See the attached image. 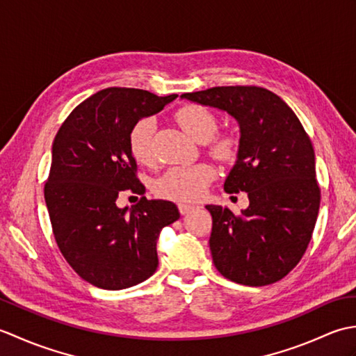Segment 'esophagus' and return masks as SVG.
Masks as SVG:
<instances>
[{
    "label": "esophagus",
    "instance_id": "obj_1",
    "mask_svg": "<svg viewBox=\"0 0 356 356\" xmlns=\"http://www.w3.org/2000/svg\"><path fill=\"white\" fill-rule=\"evenodd\" d=\"M194 209H195L194 205H186V203H179V211H180V214H182V216H185V214H188V213H191V211H194Z\"/></svg>",
    "mask_w": 356,
    "mask_h": 356
}]
</instances>
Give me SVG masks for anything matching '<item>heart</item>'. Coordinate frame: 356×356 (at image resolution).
I'll list each match as a JSON object with an SVG mask.
<instances>
[{
    "label": "heart",
    "instance_id": "1",
    "mask_svg": "<svg viewBox=\"0 0 356 356\" xmlns=\"http://www.w3.org/2000/svg\"><path fill=\"white\" fill-rule=\"evenodd\" d=\"M176 120L180 128L195 142H208L217 131V119L207 107L197 104H188L176 111ZM156 124L151 118L140 119L130 131V151L139 163L148 165L153 161V140ZM211 139V138H210ZM211 151L222 161H231L237 153V139L234 136L223 134L211 141ZM216 177V170L209 163H195L190 166H172L166 170L154 185L161 197L193 202L200 199L211 180Z\"/></svg>",
    "mask_w": 356,
    "mask_h": 356
}]
</instances>
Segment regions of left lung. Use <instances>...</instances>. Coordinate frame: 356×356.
Here are the masks:
<instances>
[{
  "label": "left lung",
  "instance_id": "8db88e82",
  "mask_svg": "<svg viewBox=\"0 0 356 356\" xmlns=\"http://www.w3.org/2000/svg\"><path fill=\"white\" fill-rule=\"evenodd\" d=\"M184 99L225 111L240 128L237 161L226 193H248L249 207L213 216L209 249L231 282L266 286L297 266L311 241L320 209L315 153L303 125L282 97L261 87H214Z\"/></svg>",
  "mask_w": 356,
  "mask_h": 356
}]
</instances>
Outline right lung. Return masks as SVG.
I'll return each mask as SVG.
<instances>
[{"label":"right lung","instance_id":"add662e5","mask_svg":"<svg viewBox=\"0 0 356 356\" xmlns=\"http://www.w3.org/2000/svg\"><path fill=\"white\" fill-rule=\"evenodd\" d=\"M176 97L101 90L70 113L53 142L44 188L53 234L74 272L101 289H125L153 275L159 234L180 217L168 200L116 205L122 191L145 193L128 142L131 128Z\"/></svg>","mask_w":356,"mask_h":356}]
</instances>
